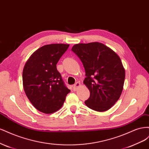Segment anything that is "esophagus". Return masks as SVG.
Returning <instances> with one entry per match:
<instances>
[{
    "label": "esophagus",
    "mask_w": 149,
    "mask_h": 149,
    "mask_svg": "<svg viewBox=\"0 0 149 149\" xmlns=\"http://www.w3.org/2000/svg\"><path fill=\"white\" fill-rule=\"evenodd\" d=\"M80 85H81V84H80L79 82L76 83L73 85V89L74 90V91H76V90H77V89L80 86Z\"/></svg>",
    "instance_id": "1"
}]
</instances>
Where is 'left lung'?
<instances>
[{
    "label": "left lung",
    "instance_id": "left-lung-1",
    "mask_svg": "<svg viewBox=\"0 0 149 149\" xmlns=\"http://www.w3.org/2000/svg\"><path fill=\"white\" fill-rule=\"evenodd\" d=\"M71 50L79 58L85 70L86 77L83 83L90 92L85 104L98 112L109 109L123 89L125 69L120 58L100 42L76 44Z\"/></svg>",
    "mask_w": 149,
    "mask_h": 149
}]
</instances>
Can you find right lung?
<instances>
[{
  "mask_svg": "<svg viewBox=\"0 0 149 149\" xmlns=\"http://www.w3.org/2000/svg\"><path fill=\"white\" fill-rule=\"evenodd\" d=\"M70 45H46L37 49L26 61L22 79L26 96L39 111L52 114L63 105L70 92L56 68L57 63Z\"/></svg>",
  "mask_w": 149,
  "mask_h": 149,
  "instance_id": "add662e5",
  "label": "right lung"
}]
</instances>
